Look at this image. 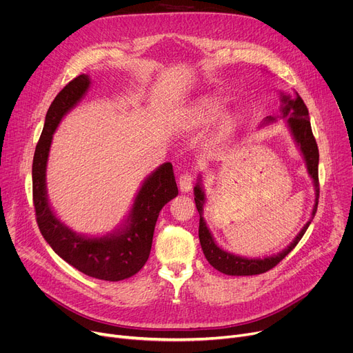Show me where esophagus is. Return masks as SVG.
I'll return each instance as SVG.
<instances>
[{"label": "esophagus", "mask_w": 353, "mask_h": 353, "mask_svg": "<svg viewBox=\"0 0 353 353\" xmlns=\"http://www.w3.org/2000/svg\"><path fill=\"white\" fill-rule=\"evenodd\" d=\"M179 188L180 192L189 193L193 189V176L189 173H181L179 177Z\"/></svg>", "instance_id": "obj_1"}]
</instances>
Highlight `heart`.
Masks as SVG:
<instances>
[{
    "mask_svg": "<svg viewBox=\"0 0 353 353\" xmlns=\"http://www.w3.org/2000/svg\"><path fill=\"white\" fill-rule=\"evenodd\" d=\"M223 113H225V105L221 104L217 99L203 97L184 111L183 121H184V125L189 128H203L213 124ZM236 125H237V121L234 117H226L225 120H221L217 130V137L219 139L229 137L233 133Z\"/></svg>",
    "mask_w": 353,
    "mask_h": 353,
    "instance_id": "heart-1",
    "label": "heart"
}]
</instances>
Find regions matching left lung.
Returning <instances> with one entry per match:
<instances>
[{"instance_id":"1","label":"left lung","mask_w":353,"mask_h":353,"mask_svg":"<svg viewBox=\"0 0 353 353\" xmlns=\"http://www.w3.org/2000/svg\"><path fill=\"white\" fill-rule=\"evenodd\" d=\"M281 117L286 120L289 132L296 143V145L299 147V150L303 156L305 164L307 173L313 181V188H314V205L312 209V217L309 219L307 223L303 226V229L298 233L293 239V242L285 248L282 252L277 254L266 256V257H243V256H237L230 252H226L221 248L217 246L214 242L213 234L210 233L206 220L203 217V208H205V201H206V193L203 190V183H201V174L197 177V183L194 186V201H196V208L200 214V221H199V239H200V245L201 250L205 253L208 262L219 272L230 274V276H252V274H261L272 268H274L277 263H279L285 256H288L294 246L299 243V240L303 237L305 232L307 230L312 219L314 217V213L318 210V201H319V176H318V165H319V150H318V144L316 140L313 137L312 133V127H310V120H309V111L303 100L298 92H293V94H285V92H281ZM277 119L276 117H266L262 125L274 123Z\"/></svg>"}]
</instances>
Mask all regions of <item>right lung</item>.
<instances>
[{
	"instance_id": "obj_1",
	"label": "right lung",
	"mask_w": 353,
	"mask_h": 353,
	"mask_svg": "<svg viewBox=\"0 0 353 353\" xmlns=\"http://www.w3.org/2000/svg\"><path fill=\"white\" fill-rule=\"evenodd\" d=\"M90 84V77L81 74L51 103L32 160V199L40 232L55 253L87 276L119 282L132 277L145 265L159 213L165 203L179 194V190L172 163H163L144 179L128 216L111 233L97 237L79 234L55 216L46 184L52 134L63 117L81 101Z\"/></svg>"
}]
</instances>
